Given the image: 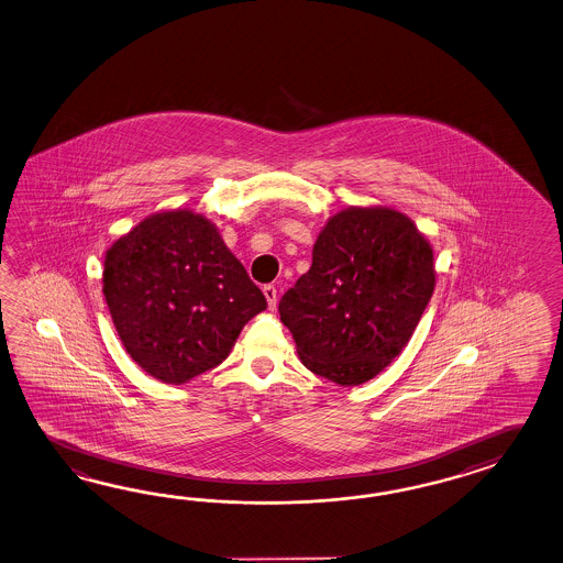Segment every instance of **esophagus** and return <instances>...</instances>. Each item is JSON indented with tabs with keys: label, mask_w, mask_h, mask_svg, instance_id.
<instances>
[{
	"label": "esophagus",
	"mask_w": 563,
	"mask_h": 563,
	"mask_svg": "<svg viewBox=\"0 0 563 563\" xmlns=\"http://www.w3.org/2000/svg\"><path fill=\"white\" fill-rule=\"evenodd\" d=\"M263 294L267 298L269 310H274L275 306H277V288L275 286H263Z\"/></svg>",
	"instance_id": "esophagus-1"
}]
</instances>
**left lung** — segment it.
I'll return each mask as SVG.
<instances>
[{"label":"left lung","mask_w":563,"mask_h":563,"mask_svg":"<svg viewBox=\"0 0 563 563\" xmlns=\"http://www.w3.org/2000/svg\"><path fill=\"white\" fill-rule=\"evenodd\" d=\"M433 289V249L410 218L346 208L318 234L312 267L282 296L279 317L312 374L360 386L400 355Z\"/></svg>","instance_id":"1"}]
</instances>
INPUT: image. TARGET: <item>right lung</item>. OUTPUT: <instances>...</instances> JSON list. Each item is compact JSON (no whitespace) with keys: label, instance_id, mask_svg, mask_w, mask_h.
I'll list each match as a JSON object with an SVG mask.
<instances>
[{"label":"right lung","instance_id":"obj_1","mask_svg":"<svg viewBox=\"0 0 563 563\" xmlns=\"http://www.w3.org/2000/svg\"><path fill=\"white\" fill-rule=\"evenodd\" d=\"M103 296L130 357L165 384H186L229 357L267 300L191 210L145 218L108 249Z\"/></svg>","mask_w":563,"mask_h":563}]
</instances>
